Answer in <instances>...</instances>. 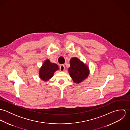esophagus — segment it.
Segmentation results:
<instances>
[{
	"mask_svg": "<svg viewBox=\"0 0 130 130\" xmlns=\"http://www.w3.org/2000/svg\"><path fill=\"white\" fill-rule=\"evenodd\" d=\"M64 70H65V67H64V66L63 64L60 65V71L63 72V71H64Z\"/></svg>",
	"mask_w": 130,
	"mask_h": 130,
	"instance_id": "esophagus-1",
	"label": "esophagus"
}]
</instances>
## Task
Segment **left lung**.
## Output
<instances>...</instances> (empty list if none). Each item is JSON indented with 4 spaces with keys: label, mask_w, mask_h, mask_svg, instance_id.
<instances>
[{
    "label": "left lung",
    "mask_w": 130,
    "mask_h": 130,
    "mask_svg": "<svg viewBox=\"0 0 130 130\" xmlns=\"http://www.w3.org/2000/svg\"><path fill=\"white\" fill-rule=\"evenodd\" d=\"M70 67L68 71L73 82L79 84L87 79L90 74L88 65L76 57H72L70 61Z\"/></svg>",
    "instance_id": "left-lung-1"
}]
</instances>
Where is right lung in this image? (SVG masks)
Segmentation results:
<instances>
[{
  "mask_svg": "<svg viewBox=\"0 0 130 130\" xmlns=\"http://www.w3.org/2000/svg\"><path fill=\"white\" fill-rule=\"evenodd\" d=\"M59 70V67L55 63H52L50 59H46L39 70V78L44 81L48 82L54 76L55 72Z\"/></svg>",
  "mask_w": 130,
  "mask_h": 130,
  "instance_id": "right-lung-1",
  "label": "right lung"
}]
</instances>
